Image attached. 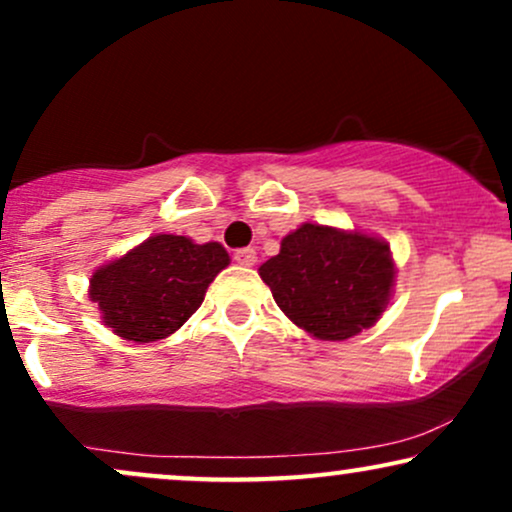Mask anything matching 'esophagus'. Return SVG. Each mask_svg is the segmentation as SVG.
<instances>
[{
	"mask_svg": "<svg viewBox=\"0 0 512 512\" xmlns=\"http://www.w3.org/2000/svg\"><path fill=\"white\" fill-rule=\"evenodd\" d=\"M233 260H236L238 264H243V267H252V264L257 262V252L252 248H240L233 252Z\"/></svg>",
	"mask_w": 512,
	"mask_h": 512,
	"instance_id": "34e87169",
	"label": "esophagus"
}]
</instances>
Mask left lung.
Returning a JSON list of instances; mask_svg holds the SVG:
<instances>
[{
    "mask_svg": "<svg viewBox=\"0 0 512 512\" xmlns=\"http://www.w3.org/2000/svg\"><path fill=\"white\" fill-rule=\"evenodd\" d=\"M257 272L293 325L315 339L342 342L380 320L397 267L383 238L305 221Z\"/></svg>",
    "mask_w": 512,
    "mask_h": 512,
    "instance_id": "8db88e82",
    "label": "left lung"
}]
</instances>
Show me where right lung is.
Segmentation results:
<instances>
[{
    "label": "right lung",
    "mask_w": 512,
    "mask_h": 512,
    "mask_svg": "<svg viewBox=\"0 0 512 512\" xmlns=\"http://www.w3.org/2000/svg\"><path fill=\"white\" fill-rule=\"evenodd\" d=\"M231 264L221 243L158 233L93 272L88 298L105 327L127 342H158L178 332Z\"/></svg>",
    "instance_id": "add662e5"
}]
</instances>
